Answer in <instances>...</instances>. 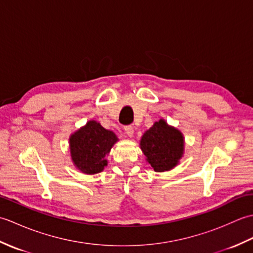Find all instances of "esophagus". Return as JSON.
Returning <instances> with one entry per match:
<instances>
[{
  "instance_id": "1",
  "label": "esophagus",
  "mask_w": 253,
  "mask_h": 253,
  "mask_svg": "<svg viewBox=\"0 0 253 253\" xmlns=\"http://www.w3.org/2000/svg\"><path fill=\"white\" fill-rule=\"evenodd\" d=\"M124 130H125V133L128 136V137H132L133 136V128L132 126H126L125 128H124Z\"/></svg>"
}]
</instances>
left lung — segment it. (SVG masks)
<instances>
[{
	"mask_svg": "<svg viewBox=\"0 0 253 253\" xmlns=\"http://www.w3.org/2000/svg\"><path fill=\"white\" fill-rule=\"evenodd\" d=\"M140 149L154 171H169L179 164L185 151L182 132L161 118L144 131Z\"/></svg>",
	"mask_w": 253,
	"mask_h": 253,
	"instance_id": "left-lung-1",
	"label": "left lung"
}]
</instances>
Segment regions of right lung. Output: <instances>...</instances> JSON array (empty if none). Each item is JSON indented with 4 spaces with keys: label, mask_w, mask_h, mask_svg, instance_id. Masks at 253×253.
<instances>
[{
    "label": "right lung",
    "mask_w": 253,
    "mask_h": 253,
    "mask_svg": "<svg viewBox=\"0 0 253 253\" xmlns=\"http://www.w3.org/2000/svg\"><path fill=\"white\" fill-rule=\"evenodd\" d=\"M117 141L114 132L105 129L96 121L90 120L69 136L72 162L83 174H98L107 165L106 157Z\"/></svg>",
    "instance_id": "1"
}]
</instances>
